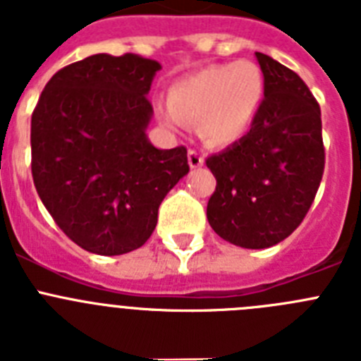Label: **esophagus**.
Returning <instances> with one entry per match:
<instances>
[{"mask_svg":"<svg viewBox=\"0 0 361 361\" xmlns=\"http://www.w3.org/2000/svg\"><path fill=\"white\" fill-rule=\"evenodd\" d=\"M188 162H190L191 168H200L204 164V155L199 149H190L188 152Z\"/></svg>","mask_w":361,"mask_h":361,"instance_id":"esophagus-1","label":"esophagus"}]
</instances>
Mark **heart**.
Wrapping results in <instances>:
<instances>
[{"label":"heart","mask_w":361,"mask_h":361,"mask_svg":"<svg viewBox=\"0 0 361 361\" xmlns=\"http://www.w3.org/2000/svg\"><path fill=\"white\" fill-rule=\"evenodd\" d=\"M266 81L250 59L212 65L178 79L170 90L162 119L175 128L199 123L200 133L213 145H231L250 132L262 108Z\"/></svg>","instance_id":"b5f03b06"}]
</instances>
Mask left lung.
<instances>
[{
    "label": "left lung",
    "instance_id": "8db88e82",
    "mask_svg": "<svg viewBox=\"0 0 361 361\" xmlns=\"http://www.w3.org/2000/svg\"><path fill=\"white\" fill-rule=\"evenodd\" d=\"M266 81L251 130L206 159L216 178L208 222L229 244L266 250L288 238L311 208L325 152L317 99L298 73L255 54Z\"/></svg>",
    "mask_w": 361,
    "mask_h": 361
}]
</instances>
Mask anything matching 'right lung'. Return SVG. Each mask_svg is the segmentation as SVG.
Wrapping results in <instances>:
<instances>
[{
  "label": "right lung",
  "instance_id": "add662e5",
  "mask_svg": "<svg viewBox=\"0 0 361 361\" xmlns=\"http://www.w3.org/2000/svg\"><path fill=\"white\" fill-rule=\"evenodd\" d=\"M161 63L95 54L47 82L32 114V177L66 237L114 257L141 247L159 206L190 171L184 146L159 149L146 135L148 92Z\"/></svg>",
  "mask_w": 361,
  "mask_h": 361
}]
</instances>
